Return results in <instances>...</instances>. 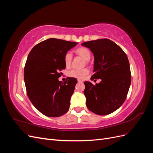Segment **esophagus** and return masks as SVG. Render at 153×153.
Here are the masks:
<instances>
[{"mask_svg":"<svg viewBox=\"0 0 153 153\" xmlns=\"http://www.w3.org/2000/svg\"><path fill=\"white\" fill-rule=\"evenodd\" d=\"M78 82L80 83V82H83V81L82 80H78Z\"/></svg>","mask_w":153,"mask_h":153,"instance_id":"obj_1","label":"esophagus"}]
</instances>
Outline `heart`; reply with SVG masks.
<instances>
[{
	"label": "heart",
	"instance_id": "heart-1",
	"mask_svg": "<svg viewBox=\"0 0 153 153\" xmlns=\"http://www.w3.org/2000/svg\"><path fill=\"white\" fill-rule=\"evenodd\" d=\"M75 52L78 56L81 57L83 59H84L85 61H87V63L88 62V61H89V59H91V53L90 52V50L86 47H78L75 50ZM64 64H65V66L66 67H69L70 66L72 62L71 53L69 52H67L65 54V55H64ZM88 73H89V69L87 68L81 69V70H75V69H73V70L69 71L68 76L72 78H77V79H82V78H84Z\"/></svg>",
	"mask_w": 153,
	"mask_h": 153
}]
</instances>
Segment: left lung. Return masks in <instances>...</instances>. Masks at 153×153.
I'll list each match as a JSON object with an SVG mask.
<instances>
[{
    "instance_id": "1",
    "label": "left lung",
    "mask_w": 153,
    "mask_h": 153,
    "mask_svg": "<svg viewBox=\"0 0 153 153\" xmlns=\"http://www.w3.org/2000/svg\"><path fill=\"white\" fill-rule=\"evenodd\" d=\"M82 45L89 48L94 57V73L91 79H101L96 85L84 82L87 107L96 114H110L123 104L131 84L127 55L108 39L87 41Z\"/></svg>"
}]
</instances>
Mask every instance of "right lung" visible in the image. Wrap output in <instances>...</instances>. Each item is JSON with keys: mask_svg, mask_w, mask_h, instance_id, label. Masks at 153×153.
I'll list each match as a JSON object with an SVG mask.
<instances>
[{"mask_svg": "<svg viewBox=\"0 0 153 153\" xmlns=\"http://www.w3.org/2000/svg\"><path fill=\"white\" fill-rule=\"evenodd\" d=\"M78 44L50 38L36 45L30 52L24 68L27 94L35 108L50 117L66 114L77 80L68 77L59 81V73L66 68L64 55Z\"/></svg>", "mask_w": 153, "mask_h": 153, "instance_id": "obj_1", "label": "right lung"}]
</instances>
